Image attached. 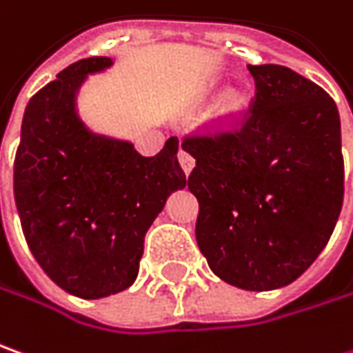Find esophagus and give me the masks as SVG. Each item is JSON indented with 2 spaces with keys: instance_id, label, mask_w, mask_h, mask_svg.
<instances>
[{
  "instance_id": "1",
  "label": "esophagus",
  "mask_w": 353,
  "mask_h": 353,
  "mask_svg": "<svg viewBox=\"0 0 353 353\" xmlns=\"http://www.w3.org/2000/svg\"><path fill=\"white\" fill-rule=\"evenodd\" d=\"M179 163H181V167L185 170V174H188L192 170V167H194V159H192V154L185 147L179 149Z\"/></svg>"
}]
</instances>
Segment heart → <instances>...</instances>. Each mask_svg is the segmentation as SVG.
I'll use <instances>...</instances> for the list:
<instances>
[{
	"label": "heart",
	"mask_w": 353,
	"mask_h": 353,
	"mask_svg": "<svg viewBox=\"0 0 353 353\" xmlns=\"http://www.w3.org/2000/svg\"><path fill=\"white\" fill-rule=\"evenodd\" d=\"M242 105H244V97L240 93H236V91H230V93H226L224 99H222V113L236 115L238 111L242 109Z\"/></svg>",
	"instance_id": "obj_1"
}]
</instances>
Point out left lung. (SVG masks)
<instances>
[{"mask_svg":"<svg viewBox=\"0 0 353 353\" xmlns=\"http://www.w3.org/2000/svg\"><path fill=\"white\" fill-rule=\"evenodd\" d=\"M248 109L186 132L196 161V242L210 270L244 290L294 282L324 250L344 203L340 115L326 91L282 65H248Z\"/></svg>","mask_w":353,"mask_h":353,"instance_id":"1","label":"left lung"}]
</instances>
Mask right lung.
Wrapping results in <instances>:
<instances>
[{
    "label": "right lung",
    "mask_w": 353,
    "mask_h": 353,
    "mask_svg": "<svg viewBox=\"0 0 353 353\" xmlns=\"http://www.w3.org/2000/svg\"><path fill=\"white\" fill-rule=\"evenodd\" d=\"M109 65V57L81 59L29 99L13 163L31 254L59 288L85 300L131 286L149 226L168 194L186 185L176 137L159 154L141 157L131 143L81 125L75 91L87 73Z\"/></svg>",
    "instance_id": "right-lung-1"
}]
</instances>
